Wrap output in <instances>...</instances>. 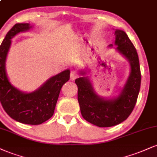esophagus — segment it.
Segmentation results:
<instances>
[{
    "instance_id": "obj_1",
    "label": "esophagus",
    "mask_w": 157,
    "mask_h": 157,
    "mask_svg": "<svg viewBox=\"0 0 157 157\" xmlns=\"http://www.w3.org/2000/svg\"><path fill=\"white\" fill-rule=\"evenodd\" d=\"M77 77H78V74H77V71H71V73H70L71 80H75V79L77 78Z\"/></svg>"
}]
</instances>
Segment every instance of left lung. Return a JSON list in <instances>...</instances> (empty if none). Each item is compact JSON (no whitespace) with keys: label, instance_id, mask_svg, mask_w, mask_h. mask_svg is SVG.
<instances>
[{"label":"left lung","instance_id":"left-lung-1","mask_svg":"<svg viewBox=\"0 0 157 157\" xmlns=\"http://www.w3.org/2000/svg\"><path fill=\"white\" fill-rule=\"evenodd\" d=\"M115 35L116 50L129 60L131 67L128 80L118 97L112 99L99 97L88 77L75 80L81 114L85 120L99 127L116 126L125 121L132 112L140 88L141 73L137 50L124 31L116 30ZM85 74L84 71H80L81 75Z\"/></svg>","mask_w":157,"mask_h":157}]
</instances>
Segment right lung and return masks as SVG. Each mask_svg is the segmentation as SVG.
<instances>
[{
	"label": "right lung",
	"instance_id": "add662e5",
	"mask_svg": "<svg viewBox=\"0 0 157 157\" xmlns=\"http://www.w3.org/2000/svg\"><path fill=\"white\" fill-rule=\"evenodd\" d=\"M29 23L15 24L0 46V101L6 113L17 121L39 125L50 119L54 113L63 85L69 80L70 71H62L50 77L39 89L26 94L17 89L9 82L6 72V59L12 38L31 28Z\"/></svg>",
	"mask_w": 157,
	"mask_h": 157
}]
</instances>
